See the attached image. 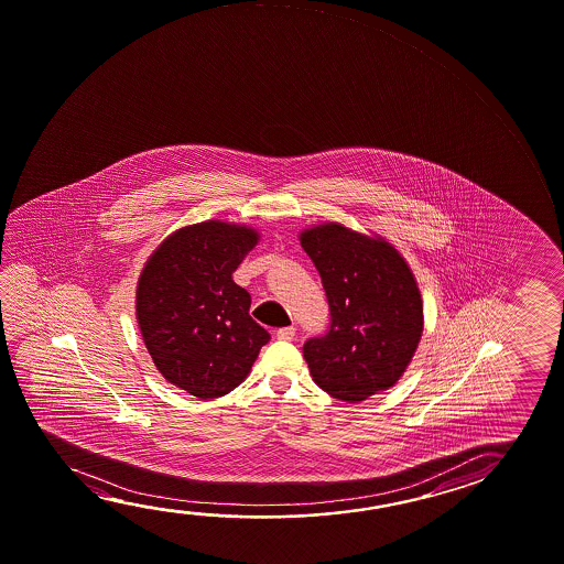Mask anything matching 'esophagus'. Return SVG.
Segmentation results:
<instances>
[{
    "mask_svg": "<svg viewBox=\"0 0 564 564\" xmlns=\"http://www.w3.org/2000/svg\"><path fill=\"white\" fill-rule=\"evenodd\" d=\"M295 333V326H285V328H279L278 338L279 340H293Z\"/></svg>",
    "mask_w": 564,
    "mask_h": 564,
    "instance_id": "obj_1",
    "label": "esophagus"
}]
</instances>
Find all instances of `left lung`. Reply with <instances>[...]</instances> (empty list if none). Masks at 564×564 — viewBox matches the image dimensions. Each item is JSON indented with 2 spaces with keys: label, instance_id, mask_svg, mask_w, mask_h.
<instances>
[{
  "label": "left lung",
  "instance_id": "obj_1",
  "mask_svg": "<svg viewBox=\"0 0 564 564\" xmlns=\"http://www.w3.org/2000/svg\"><path fill=\"white\" fill-rule=\"evenodd\" d=\"M323 279L330 328L305 341L314 383L328 395L360 403L405 373L423 336V299L405 258L378 234L338 223L299 234Z\"/></svg>",
  "mask_w": 564,
  "mask_h": 564
}]
</instances>
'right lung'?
<instances>
[{"instance_id": "1", "label": "right lung", "mask_w": 564, "mask_h": 564, "mask_svg": "<svg viewBox=\"0 0 564 564\" xmlns=\"http://www.w3.org/2000/svg\"><path fill=\"white\" fill-rule=\"evenodd\" d=\"M261 236L246 224L178 228L141 269L135 318L151 360L175 388L223 398L248 378L269 333L250 316V293L231 273Z\"/></svg>"}]
</instances>
